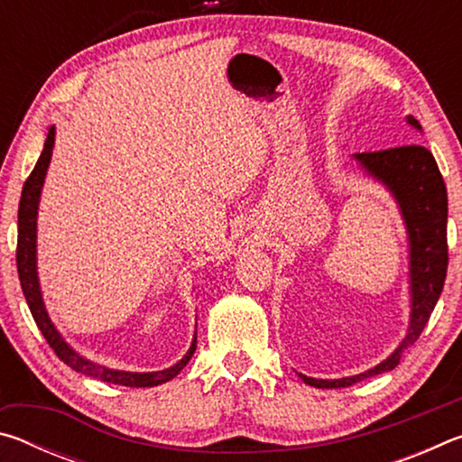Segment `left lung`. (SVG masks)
Wrapping results in <instances>:
<instances>
[{
  "label": "left lung",
  "instance_id": "left-lung-1",
  "mask_svg": "<svg viewBox=\"0 0 462 462\" xmlns=\"http://www.w3.org/2000/svg\"><path fill=\"white\" fill-rule=\"evenodd\" d=\"M408 124L421 130L420 122L408 116ZM355 159L366 175L377 179L393 195L403 217L410 240V293L411 314L405 338L385 361L361 374L342 379H314L300 373L303 383L318 389L350 387L373 374H381L400 365L403 350L420 338L442 293L448 267V198L432 152L420 144H405L387 151L356 152Z\"/></svg>",
  "mask_w": 462,
  "mask_h": 462
}]
</instances>
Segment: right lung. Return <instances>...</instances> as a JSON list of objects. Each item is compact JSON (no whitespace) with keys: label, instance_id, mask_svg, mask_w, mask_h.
<instances>
[{"label":"right lung","instance_id":"add662e5","mask_svg":"<svg viewBox=\"0 0 462 462\" xmlns=\"http://www.w3.org/2000/svg\"><path fill=\"white\" fill-rule=\"evenodd\" d=\"M52 146H54V126L49 128L41 159H38L34 171L26 179L24 187H22V198H20V208H18V248H15V263H18L22 291H24L34 322L38 328H41L46 342H49V346L57 353L60 361L71 366V369L77 373H83L88 374V377L99 379L104 383H114V385H124V387H154V385H161V383H167L173 377H177L179 371L189 363V358L195 353V346H198V336H193L191 346L181 361L173 366H169L165 371H154V373L116 371L89 361V358L81 356L77 350L69 346V344L62 340V336L59 334L57 328H54V324L51 322L49 314H46L42 293H41V283H38V273H36V216H38V203H41V191L44 185L46 169L51 165Z\"/></svg>","mask_w":462,"mask_h":462}]
</instances>
